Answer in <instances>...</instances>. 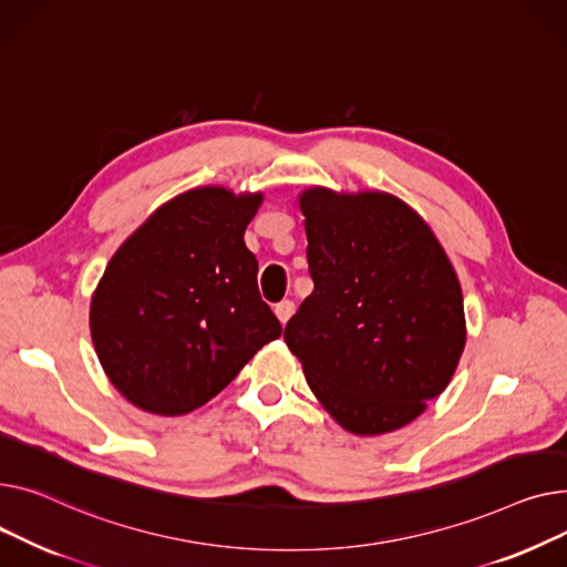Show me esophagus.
Segmentation results:
<instances>
[{
    "mask_svg": "<svg viewBox=\"0 0 567 567\" xmlns=\"http://www.w3.org/2000/svg\"><path fill=\"white\" fill-rule=\"evenodd\" d=\"M275 313H277L279 322H281V324H286V322L290 320V316L295 313V305L290 302V299H284V302H279V305L275 307Z\"/></svg>",
    "mask_w": 567,
    "mask_h": 567,
    "instance_id": "esophagus-1",
    "label": "esophagus"
}]
</instances>
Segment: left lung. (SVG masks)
<instances>
[{
  "mask_svg": "<svg viewBox=\"0 0 567 567\" xmlns=\"http://www.w3.org/2000/svg\"><path fill=\"white\" fill-rule=\"evenodd\" d=\"M313 292L284 339L324 410L354 435L414 421L464 350L462 290L427 224L382 192L307 189Z\"/></svg>",
  "mask_w": 567,
  "mask_h": 567,
  "instance_id": "obj_1",
  "label": "left lung"
}]
</instances>
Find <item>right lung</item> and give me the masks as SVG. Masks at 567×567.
I'll list each match as a JSON object with an SVG mask.
<instances>
[{"instance_id":"1","label":"right lung","mask_w":567,"mask_h":567,"mask_svg":"<svg viewBox=\"0 0 567 567\" xmlns=\"http://www.w3.org/2000/svg\"><path fill=\"white\" fill-rule=\"evenodd\" d=\"M262 194L189 189L121 245L91 302V339L112 384L162 416L206 405L281 337L245 245Z\"/></svg>"}]
</instances>
